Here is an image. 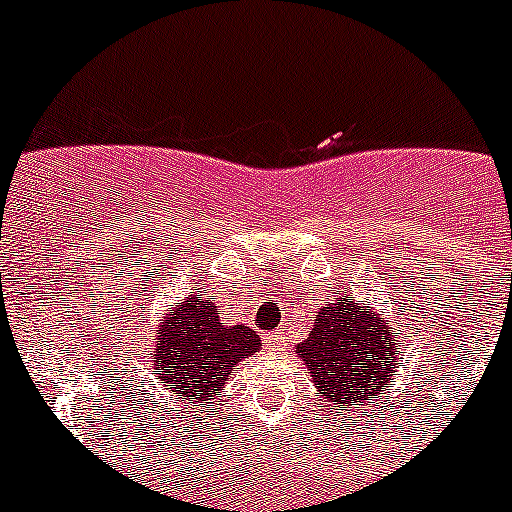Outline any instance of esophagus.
Instances as JSON below:
<instances>
[{"mask_svg":"<svg viewBox=\"0 0 512 512\" xmlns=\"http://www.w3.org/2000/svg\"><path fill=\"white\" fill-rule=\"evenodd\" d=\"M264 343L269 348H277L279 346V336H277V333H264Z\"/></svg>","mask_w":512,"mask_h":512,"instance_id":"1","label":"esophagus"}]
</instances>
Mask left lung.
<instances>
[{"label": "left lung", "instance_id": "8db88e82", "mask_svg": "<svg viewBox=\"0 0 512 512\" xmlns=\"http://www.w3.org/2000/svg\"><path fill=\"white\" fill-rule=\"evenodd\" d=\"M297 354L318 382L323 402L333 408L382 392L395 369L392 333L356 302H336L320 310Z\"/></svg>", "mask_w": 512, "mask_h": 512}]
</instances>
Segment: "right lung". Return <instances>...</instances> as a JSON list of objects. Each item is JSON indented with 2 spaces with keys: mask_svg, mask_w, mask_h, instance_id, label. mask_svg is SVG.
<instances>
[{
  "mask_svg": "<svg viewBox=\"0 0 512 512\" xmlns=\"http://www.w3.org/2000/svg\"><path fill=\"white\" fill-rule=\"evenodd\" d=\"M215 302L189 295L176 307L169 323L153 338L151 359L158 382L174 400L194 405L212 400L238 361L259 351L256 330L246 325H223Z\"/></svg>",
  "mask_w": 512,
  "mask_h": 512,
  "instance_id": "1",
  "label": "right lung"
}]
</instances>
